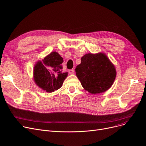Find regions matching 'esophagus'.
<instances>
[{"label":"esophagus","mask_w":146,"mask_h":146,"mask_svg":"<svg viewBox=\"0 0 146 146\" xmlns=\"http://www.w3.org/2000/svg\"><path fill=\"white\" fill-rule=\"evenodd\" d=\"M68 72L70 74H73L74 73V70H73V69H70V70H68Z\"/></svg>","instance_id":"obj_1"}]
</instances>
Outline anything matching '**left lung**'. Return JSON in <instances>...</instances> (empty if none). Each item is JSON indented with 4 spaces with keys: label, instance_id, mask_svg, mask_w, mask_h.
Here are the masks:
<instances>
[{
    "label": "left lung",
    "instance_id": "8db88e82",
    "mask_svg": "<svg viewBox=\"0 0 146 146\" xmlns=\"http://www.w3.org/2000/svg\"><path fill=\"white\" fill-rule=\"evenodd\" d=\"M76 74L85 90L92 94L108 90L116 78L114 65L104 53H88L81 58Z\"/></svg>",
    "mask_w": 146,
    "mask_h": 146
}]
</instances>
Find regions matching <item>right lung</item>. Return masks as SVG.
Masks as SVG:
<instances>
[{
    "label": "right lung",
    "instance_id": "right-lung-1",
    "mask_svg": "<svg viewBox=\"0 0 146 146\" xmlns=\"http://www.w3.org/2000/svg\"><path fill=\"white\" fill-rule=\"evenodd\" d=\"M63 58L56 51L51 52L34 66V79L38 86L47 92H52L63 85L68 73L63 72Z\"/></svg>",
    "mask_w": 146,
    "mask_h": 146
}]
</instances>
